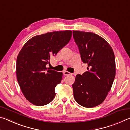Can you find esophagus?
Listing matches in <instances>:
<instances>
[{
    "label": "esophagus",
    "mask_w": 130,
    "mask_h": 130,
    "mask_svg": "<svg viewBox=\"0 0 130 130\" xmlns=\"http://www.w3.org/2000/svg\"><path fill=\"white\" fill-rule=\"evenodd\" d=\"M63 74H64L65 76H69V75H72V73H70V72H68V71H64L63 72Z\"/></svg>",
    "instance_id": "1"
}]
</instances>
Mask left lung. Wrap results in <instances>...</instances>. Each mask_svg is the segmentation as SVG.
Returning <instances> with one entry per match:
<instances>
[{
	"mask_svg": "<svg viewBox=\"0 0 130 130\" xmlns=\"http://www.w3.org/2000/svg\"><path fill=\"white\" fill-rule=\"evenodd\" d=\"M81 60L88 71L77 74L72 85L74 98L81 106L92 108L104 102L116 73L115 55L109 44L91 32L73 31Z\"/></svg>",
	"mask_w": 130,
	"mask_h": 130,
	"instance_id": "left-lung-1",
	"label": "left lung"
}]
</instances>
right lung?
<instances>
[{"mask_svg": "<svg viewBox=\"0 0 130 130\" xmlns=\"http://www.w3.org/2000/svg\"><path fill=\"white\" fill-rule=\"evenodd\" d=\"M70 30L47 32L34 36L26 42L18 55L17 80L24 96L37 106L49 104L56 96L55 88L63 74L46 68L54 56L69 43Z\"/></svg>", "mask_w": 130, "mask_h": 130, "instance_id": "right-lung-1", "label": "right lung"}]
</instances>
